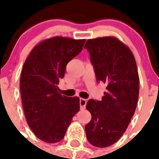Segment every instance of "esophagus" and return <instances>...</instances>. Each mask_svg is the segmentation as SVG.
Here are the masks:
<instances>
[{
    "mask_svg": "<svg viewBox=\"0 0 159 159\" xmlns=\"http://www.w3.org/2000/svg\"><path fill=\"white\" fill-rule=\"evenodd\" d=\"M86 105H87V100L80 98V107H81V109H85Z\"/></svg>",
    "mask_w": 159,
    "mask_h": 159,
    "instance_id": "1",
    "label": "esophagus"
}]
</instances>
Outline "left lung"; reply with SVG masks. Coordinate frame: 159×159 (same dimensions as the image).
<instances>
[{"mask_svg": "<svg viewBox=\"0 0 159 159\" xmlns=\"http://www.w3.org/2000/svg\"><path fill=\"white\" fill-rule=\"evenodd\" d=\"M84 48L97 82L106 84L102 101L87 102L92 120L85 130L92 145L106 148L120 139L134 114L139 92L138 69L130 49L115 37L88 39Z\"/></svg>", "mask_w": 159, "mask_h": 159, "instance_id": "1", "label": "left lung"}]
</instances>
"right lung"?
<instances>
[{"label": "right lung", "instance_id": "1", "mask_svg": "<svg viewBox=\"0 0 159 159\" xmlns=\"http://www.w3.org/2000/svg\"><path fill=\"white\" fill-rule=\"evenodd\" d=\"M86 39L53 37L32 49L24 63L20 88L26 120L34 134L48 143L64 138L80 109L77 97L61 95L57 84L66 66L81 53Z\"/></svg>", "mask_w": 159, "mask_h": 159}]
</instances>
